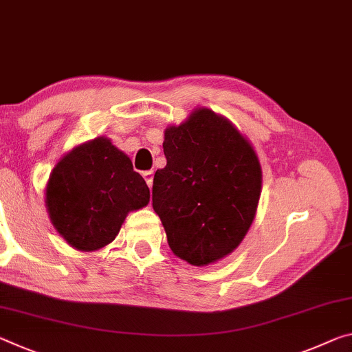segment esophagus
<instances>
[{
	"mask_svg": "<svg viewBox=\"0 0 352 352\" xmlns=\"http://www.w3.org/2000/svg\"><path fill=\"white\" fill-rule=\"evenodd\" d=\"M142 177L146 178V183L148 185V188H152V185H153V170H146L142 174Z\"/></svg>",
	"mask_w": 352,
	"mask_h": 352,
	"instance_id": "esophagus-1",
	"label": "esophagus"
}]
</instances>
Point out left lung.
<instances>
[{
  "mask_svg": "<svg viewBox=\"0 0 352 352\" xmlns=\"http://www.w3.org/2000/svg\"><path fill=\"white\" fill-rule=\"evenodd\" d=\"M167 164L155 172L152 205L177 256L206 266L235 250L252 226L261 192L254 147L230 120L199 108L167 126Z\"/></svg>",
  "mask_w": 352,
  "mask_h": 352,
  "instance_id": "8db88e82",
  "label": "left lung"
}]
</instances>
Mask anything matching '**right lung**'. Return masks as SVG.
<instances>
[{
    "label": "right lung",
    "instance_id": "obj_1",
    "mask_svg": "<svg viewBox=\"0 0 352 352\" xmlns=\"http://www.w3.org/2000/svg\"><path fill=\"white\" fill-rule=\"evenodd\" d=\"M150 200L128 156L100 136L59 160L45 188L52 224L72 248L92 252L114 241L130 211Z\"/></svg>",
    "mask_w": 352,
    "mask_h": 352
}]
</instances>
